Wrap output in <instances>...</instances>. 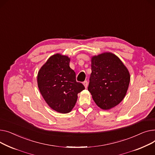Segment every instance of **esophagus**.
I'll return each instance as SVG.
<instances>
[{
	"instance_id": "esophagus-1",
	"label": "esophagus",
	"mask_w": 155,
	"mask_h": 155,
	"mask_svg": "<svg viewBox=\"0 0 155 155\" xmlns=\"http://www.w3.org/2000/svg\"><path fill=\"white\" fill-rule=\"evenodd\" d=\"M83 84H84V86L85 88H87V85H88V83H87V81H84V83H83Z\"/></svg>"
}]
</instances>
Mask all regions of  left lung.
I'll use <instances>...</instances> for the list:
<instances>
[{"label": "left lung", "mask_w": 155, "mask_h": 155, "mask_svg": "<svg viewBox=\"0 0 155 155\" xmlns=\"http://www.w3.org/2000/svg\"><path fill=\"white\" fill-rule=\"evenodd\" d=\"M88 91L96 105L108 110L120 104L128 91L130 74L115 54L103 52L91 58Z\"/></svg>", "instance_id": "8db88e82"}]
</instances>
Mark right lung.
<instances>
[{
    "instance_id": "right-lung-1",
    "label": "right lung",
    "mask_w": 155,
    "mask_h": 155,
    "mask_svg": "<svg viewBox=\"0 0 155 155\" xmlns=\"http://www.w3.org/2000/svg\"><path fill=\"white\" fill-rule=\"evenodd\" d=\"M70 58L61 54L51 56L38 74L40 93L53 110L65 114L74 107L78 94L85 89L76 79L75 72L69 67Z\"/></svg>"
}]
</instances>
